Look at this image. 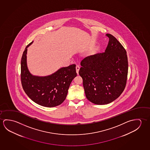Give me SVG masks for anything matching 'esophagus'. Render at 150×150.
Returning <instances> with one entry per match:
<instances>
[{"label": "esophagus", "instance_id": "esophagus-1", "mask_svg": "<svg viewBox=\"0 0 150 150\" xmlns=\"http://www.w3.org/2000/svg\"><path fill=\"white\" fill-rule=\"evenodd\" d=\"M76 73H77V74H78L79 71V70H80V67H79V66H76Z\"/></svg>", "mask_w": 150, "mask_h": 150}]
</instances>
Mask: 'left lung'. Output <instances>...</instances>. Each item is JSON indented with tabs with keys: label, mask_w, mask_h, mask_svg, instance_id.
I'll use <instances>...</instances> for the list:
<instances>
[{
	"label": "left lung",
	"mask_w": 150,
	"mask_h": 150,
	"mask_svg": "<svg viewBox=\"0 0 150 150\" xmlns=\"http://www.w3.org/2000/svg\"><path fill=\"white\" fill-rule=\"evenodd\" d=\"M106 35L109 42L105 52L83 59L79 72L86 97L97 105L107 104L118 98L126 87L128 76L126 50L112 34Z\"/></svg>",
	"instance_id": "obj_1"
}]
</instances>
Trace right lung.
I'll use <instances>...</instances> for the list:
<instances>
[{
	"mask_svg": "<svg viewBox=\"0 0 150 150\" xmlns=\"http://www.w3.org/2000/svg\"><path fill=\"white\" fill-rule=\"evenodd\" d=\"M21 61V80L23 90L33 102L44 107H55L61 104L67 96L69 86L76 76L75 64L63 67L46 76H33L26 64L27 48Z\"/></svg>",
	"mask_w": 150,
	"mask_h": 150,
	"instance_id": "right-lung-1",
	"label": "right lung"
}]
</instances>
